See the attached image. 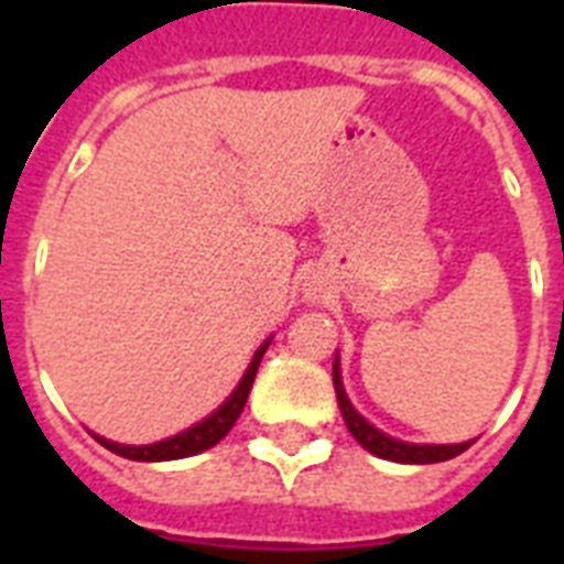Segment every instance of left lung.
<instances>
[{
	"mask_svg": "<svg viewBox=\"0 0 564 564\" xmlns=\"http://www.w3.org/2000/svg\"><path fill=\"white\" fill-rule=\"evenodd\" d=\"M334 389L336 401H339V410H343V419L351 430V436L360 442L369 454L380 456V459H392V463H406V465H430V463H445V459H454L463 451L471 447V442H463V445H410V442H398V438L383 436L380 430L371 427L369 421L362 419L360 412L354 410L348 394L343 389V380H339V360L334 362Z\"/></svg>",
	"mask_w": 564,
	"mask_h": 564,
	"instance_id": "left-lung-1",
	"label": "left lung"
}]
</instances>
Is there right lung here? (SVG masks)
<instances>
[{
	"label": "right lung",
	"instance_id": "1",
	"mask_svg": "<svg viewBox=\"0 0 564 564\" xmlns=\"http://www.w3.org/2000/svg\"><path fill=\"white\" fill-rule=\"evenodd\" d=\"M265 348H269V343L260 345V351L254 354V360H251L246 377H242L237 389H234V394H230L228 401L221 403L219 410L213 412V415H207L202 424H195V427L184 430V433L166 438V442H154V445H140V447L117 445V442H110V438L96 436L99 438V445H105L108 451H113V454L126 456V459H137V463H163V459H184V456L202 454V451L213 447L216 442H221L225 433L234 427V421L239 419V412H242V406H246L251 383H254L257 366H260V360H263Z\"/></svg>",
	"mask_w": 564,
	"mask_h": 564
}]
</instances>
